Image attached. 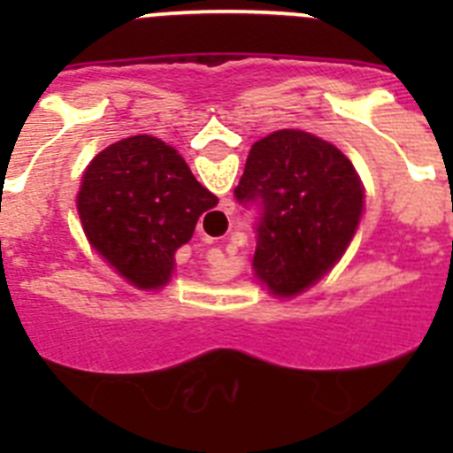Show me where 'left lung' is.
<instances>
[{
    "instance_id": "left-lung-1",
    "label": "left lung",
    "mask_w": 453,
    "mask_h": 453,
    "mask_svg": "<svg viewBox=\"0 0 453 453\" xmlns=\"http://www.w3.org/2000/svg\"><path fill=\"white\" fill-rule=\"evenodd\" d=\"M234 192L245 208L258 206L254 272L276 297L319 281L345 254L363 213V186L349 158L297 129L254 142Z\"/></svg>"
}]
</instances>
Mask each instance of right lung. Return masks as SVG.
<instances>
[{
	"label": "right lung",
	"instance_id": "right-lung-1",
	"mask_svg": "<svg viewBox=\"0 0 453 453\" xmlns=\"http://www.w3.org/2000/svg\"><path fill=\"white\" fill-rule=\"evenodd\" d=\"M213 206L218 197L192 177L181 154L154 135H131L99 151L77 195L90 245L142 290L170 281L174 251Z\"/></svg>",
	"mask_w": 453,
	"mask_h": 453
}]
</instances>
